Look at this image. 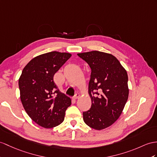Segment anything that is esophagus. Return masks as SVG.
I'll list each match as a JSON object with an SVG mask.
<instances>
[{
  "label": "esophagus",
  "instance_id": "1",
  "mask_svg": "<svg viewBox=\"0 0 157 157\" xmlns=\"http://www.w3.org/2000/svg\"><path fill=\"white\" fill-rule=\"evenodd\" d=\"M79 97H80L79 93H76V94H75V96L73 97V99H74V100H76V99H77Z\"/></svg>",
  "mask_w": 157,
  "mask_h": 157
}]
</instances>
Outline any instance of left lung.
I'll return each instance as SVG.
<instances>
[{
    "label": "left lung",
    "mask_w": 157,
    "mask_h": 157,
    "mask_svg": "<svg viewBox=\"0 0 157 157\" xmlns=\"http://www.w3.org/2000/svg\"><path fill=\"white\" fill-rule=\"evenodd\" d=\"M91 68L89 93L91 107L83 112L84 122L102 130L120 117L128 97L127 72L113 55L100 51L79 53Z\"/></svg>",
    "instance_id": "obj_1"
}]
</instances>
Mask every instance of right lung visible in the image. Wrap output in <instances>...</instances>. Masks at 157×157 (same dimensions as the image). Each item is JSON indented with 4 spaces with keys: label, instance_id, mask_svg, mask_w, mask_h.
Instances as JSON below:
<instances>
[{
    "label": "right lung",
    "instance_id": "right-lung-1",
    "mask_svg": "<svg viewBox=\"0 0 157 157\" xmlns=\"http://www.w3.org/2000/svg\"><path fill=\"white\" fill-rule=\"evenodd\" d=\"M71 56L70 53L50 52L26 64L18 80L21 100L26 113L36 124L53 128L64 121L71 99L61 93L54 75Z\"/></svg>",
    "mask_w": 157,
    "mask_h": 157
}]
</instances>
